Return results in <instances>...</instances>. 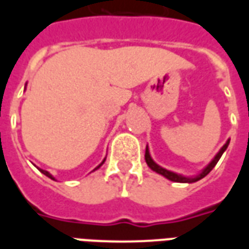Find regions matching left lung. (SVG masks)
Masks as SVG:
<instances>
[{"label": "left lung", "instance_id": "8db88e82", "mask_svg": "<svg viewBox=\"0 0 249 249\" xmlns=\"http://www.w3.org/2000/svg\"><path fill=\"white\" fill-rule=\"evenodd\" d=\"M228 145H230V139L225 141L224 145L220 148V151L214 155V157L211 160V162H209L208 165H205V167H204L203 169L197 173V175H195V176H184V175L172 172V171H168V169H165V168L160 167L159 164H156V162L153 161V159L151 157V153H149V148H148V145H146V149H145V161L146 164H148V167L151 168L153 172L161 175V176H164V178H168V180H171V181H175V183H188V184L196 183V181H198V180H201L203 178H205V176H207V175L213 169L214 165H216L217 161L220 160V157L223 156V153L227 151Z\"/></svg>", "mask_w": 249, "mask_h": 249}]
</instances>
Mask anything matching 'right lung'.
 Listing matches in <instances>:
<instances>
[{
    "instance_id": "right-lung-1",
    "label": "right lung",
    "mask_w": 249,
    "mask_h": 249,
    "mask_svg": "<svg viewBox=\"0 0 249 249\" xmlns=\"http://www.w3.org/2000/svg\"><path fill=\"white\" fill-rule=\"evenodd\" d=\"M105 159H107V157H105ZM105 159H104L103 161H101V164H98L97 167H96V168H94V169H93L92 172H94V171H97L98 168H100V167H101V165H103L104 162H105ZM38 169H40V172H41V173H44V175H45V176H48V178H52V180H56V178H53V176H52L51 173L48 172V171H44V169H41V168H38Z\"/></svg>"
}]
</instances>
